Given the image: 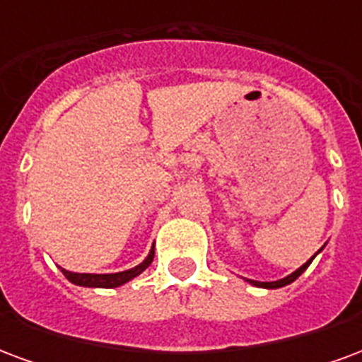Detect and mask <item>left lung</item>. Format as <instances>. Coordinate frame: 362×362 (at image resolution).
<instances>
[{
    "label": "left lung",
    "mask_w": 362,
    "mask_h": 362,
    "mask_svg": "<svg viewBox=\"0 0 362 362\" xmlns=\"http://www.w3.org/2000/svg\"><path fill=\"white\" fill-rule=\"evenodd\" d=\"M320 252H322V248H320V250L316 252V254H314V256H312V258L308 259V262H306V264H303V266L298 267V269H295V272L291 273V275H287V277H283V279H277V281H254V279H246V281H248L250 285H254V287H259V288H279V287H285V285H291V283H293V281H295L296 277H298V275H303L304 269H306V267L310 266L312 259L316 258V256H318Z\"/></svg>",
    "instance_id": "8db88e82"
}]
</instances>
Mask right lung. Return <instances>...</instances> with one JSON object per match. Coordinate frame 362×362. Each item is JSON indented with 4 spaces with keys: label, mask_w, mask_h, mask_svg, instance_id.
<instances>
[{
    "label": "right lung",
    "mask_w": 362,
    "mask_h": 362,
    "mask_svg": "<svg viewBox=\"0 0 362 362\" xmlns=\"http://www.w3.org/2000/svg\"><path fill=\"white\" fill-rule=\"evenodd\" d=\"M155 258V246L151 248V252L147 254V258L143 259L139 266L132 267V269H126V272L118 273H75L67 272L64 267H59L62 273L66 275L67 279L71 281L74 285H79V287H95V288H114L119 287V285H126L127 281H132L134 277H137L139 273H143L147 267L151 266V262Z\"/></svg>",
    "instance_id": "1"
}]
</instances>
